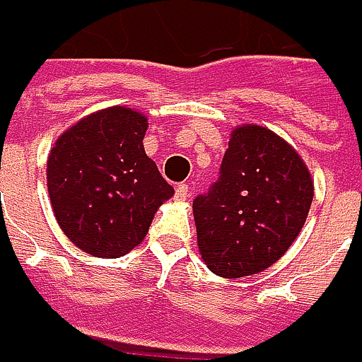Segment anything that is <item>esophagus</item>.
Masks as SVG:
<instances>
[{
  "label": "esophagus",
  "mask_w": 362,
  "mask_h": 362,
  "mask_svg": "<svg viewBox=\"0 0 362 362\" xmlns=\"http://www.w3.org/2000/svg\"><path fill=\"white\" fill-rule=\"evenodd\" d=\"M175 197H177V199H187V197H189V185H187V183H179V185L175 187Z\"/></svg>",
  "instance_id": "34e87169"
}]
</instances>
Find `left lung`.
Returning <instances> with one entry per match:
<instances>
[{"label":"left lung","instance_id":"left-lung-1","mask_svg":"<svg viewBox=\"0 0 362 362\" xmlns=\"http://www.w3.org/2000/svg\"><path fill=\"white\" fill-rule=\"evenodd\" d=\"M314 185L298 153L264 127L231 132L217 181L193 199L207 268L243 278L270 268L302 230Z\"/></svg>","mask_w":362,"mask_h":362}]
</instances>
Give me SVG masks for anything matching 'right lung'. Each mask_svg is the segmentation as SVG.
I'll use <instances>...</instances> for the list:
<instances>
[{
	"mask_svg": "<svg viewBox=\"0 0 362 362\" xmlns=\"http://www.w3.org/2000/svg\"><path fill=\"white\" fill-rule=\"evenodd\" d=\"M141 112L110 106L82 119L48 157V193L62 231L96 257H119L143 242L175 191L148 159Z\"/></svg>",
	"mask_w": 362,
	"mask_h": 362,
	"instance_id": "add662e5",
	"label": "right lung"
}]
</instances>
